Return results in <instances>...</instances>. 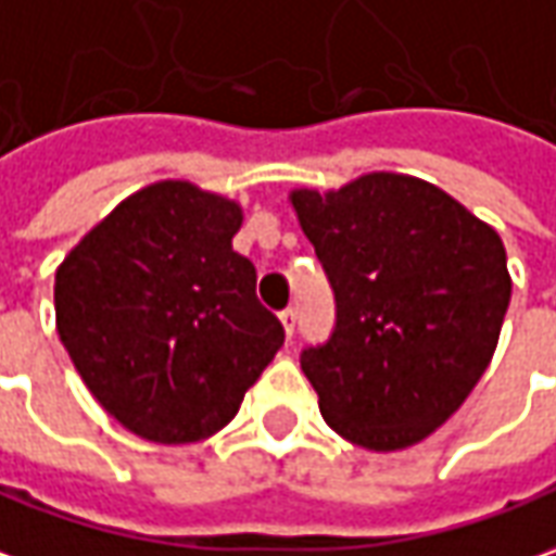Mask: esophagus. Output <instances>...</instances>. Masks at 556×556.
Segmentation results:
<instances>
[{"label": "esophagus", "mask_w": 556, "mask_h": 556, "mask_svg": "<svg viewBox=\"0 0 556 556\" xmlns=\"http://www.w3.org/2000/svg\"><path fill=\"white\" fill-rule=\"evenodd\" d=\"M281 324H285V332L293 339V329H296V308L293 305H287L285 312H281Z\"/></svg>", "instance_id": "34e87169"}]
</instances>
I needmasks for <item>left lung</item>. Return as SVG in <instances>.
<instances>
[{
    "label": "left lung",
    "mask_w": 556,
    "mask_h": 556,
    "mask_svg": "<svg viewBox=\"0 0 556 556\" xmlns=\"http://www.w3.org/2000/svg\"><path fill=\"white\" fill-rule=\"evenodd\" d=\"M293 208L324 266L336 324L302 372L332 430L369 451L427 439L488 369L511 300L500 236L445 190L375 172Z\"/></svg>",
    "instance_id": "obj_1"
}]
</instances>
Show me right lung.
Listing matches in <instances>:
<instances>
[{
	"label": "right lung",
	"instance_id": "add662e5",
	"mask_svg": "<svg viewBox=\"0 0 556 556\" xmlns=\"http://www.w3.org/2000/svg\"><path fill=\"white\" fill-rule=\"evenodd\" d=\"M236 202L184 181L144 187L56 269V329L99 405L160 445L208 439L285 344L232 251Z\"/></svg>",
	"mask_w": 556,
	"mask_h": 556
}]
</instances>
